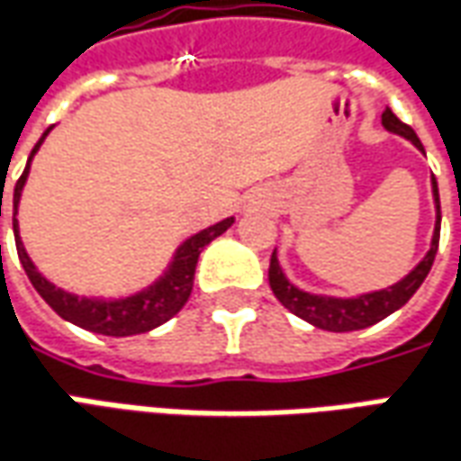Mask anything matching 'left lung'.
I'll list each match as a JSON object with an SVG mask.
<instances>
[{"instance_id":"left-lung-1","label":"left lung","mask_w":461,"mask_h":461,"mask_svg":"<svg viewBox=\"0 0 461 461\" xmlns=\"http://www.w3.org/2000/svg\"><path fill=\"white\" fill-rule=\"evenodd\" d=\"M382 124L394 134H402L404 140H410L417 149L424 152L420 137L414 134L410 124L399 122L394 117L392 109H384L382 114ZM432 194L434 204H437V224H434V237L429 252L424 254L410 275L404 276L397 285L387 286V289H379V292H369V294H359L354 299H337V297H320V294H309L302 292L294 285L286 282L285 272L279 269L276 262V252H272L269 259V286L275 292V297L285 304L292 314H297L309 324L320 327L327 331H354L372 327L376 321H382L389 317L392 312H397L399 307H404L411 299V294L420 289V285L427 279L429 269H432L434 257H437V247H439V224H442V212H439V189H437V179L432 176Z\"/></svg>"}]
</instances>
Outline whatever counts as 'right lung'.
I'll use <instances>...</instances> for the list:
<instances>
[{"label":"right lung","instance_id":"right-lung-1","mask_svg":"<svg viewBox=\"0 0 461 461\" xmlns=\"http://www.w3.org/2000/svg\"><path fill=\"white\" fill-rule=\"evenodd\" d=\"M51 130V127H50ZM50 130L41 134V140L34 144V149L29 154V162L24 167V172L17 179V186H14V240H17V254L19 262L27 272L29 282L34 285V289L40 292L41 299L50 304L62 320L72 321L82 330L95 331V334H107V337H131V334H141V331H149L154 327H159L164 321H169L175 317L179 309L185 307L186 299L192 294V286H194V269H197V259L202 249L207 247L209 241L217 240L220 234L230 230L234 224V217L230 220H221L217 224H212L207 230H202L194 237L189 240L176 249L175 259L169 264V269L164 272L154 285H149L147 289H141L137 294L124 299H86L77 297V294H69L59 286H54L51 282H47L44 276L37 272V267L29 259L24 244L19 240L17 230V207L19 197H22V189H24V182H27L29 175V164H32V157L37 154V149L41 147L44 137L50 134ZM0 217H2V197H0Z\"/></svg>","mask_w":461,"mask_h":461}]
</instances>
